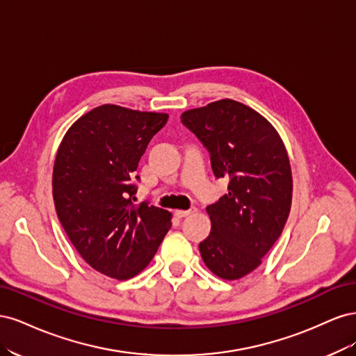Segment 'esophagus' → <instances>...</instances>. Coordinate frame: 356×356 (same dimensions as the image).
<instances>
[{
  "label": "esophagus",
  "instance_id": "34e87169",
  "mask_svg": "<svg viewBox=\"0 0 356 356\" xmlns=\"http://www.w3.org/2000/svg\"><path fill=\"white\" fill-rule=\"evenodd\" d=\"M195 211H196V209H187V211H184V209H177V211H175V215H177L178 218H184V217H188V215L193 213Z\"/></svg>",
  "mask_w": 356,
  "mask_h": 356
}]
</instances>
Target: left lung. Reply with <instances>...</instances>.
<instances>
[{
  "mask_svg": "<svg viewBox=\"0 0 356 356\" xmlns=\"http://www.w3.org/2000/svg\"><path fill=\"white\" fill-rule=\"evenodd\" d=\"M181 122L207 147L215 177L229 178L227 195L207 208L212 227L199 250L213 275L236 281L284 230L293 199L286 148L261 114L233 99L188 110Z\"/></svg>",
  "mask_w": 356,
  "mask_h": 356,
  "instance_id": "1",
  "label": "left lung"
}]
</instances>
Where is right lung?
Here are the masks:
<instances>
[{
  "label": "right lung",
  "mask_w": 356,
  "mask_h": 356,
  "mask_svg": "<svg viewBox=\"0 0 356 356\" xmlns=\"http://www.w3.org/2000/svg\"><path fill=\"white\" fill-rule=\"evenodd\" d=\"M168 118L105 104L81 115L58 148V218L83 260L118 281L144 270L172 225L166 209L134 203L139 160Z\"/></svg>",
  "instance_id": "1"
}]
</instances>
